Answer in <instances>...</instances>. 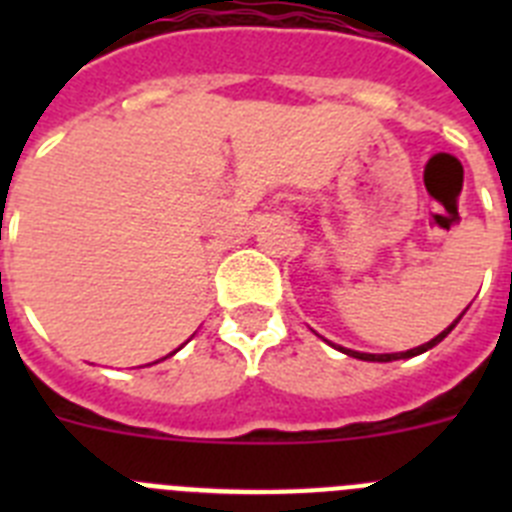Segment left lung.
Wrapping results in <instances>:
<instances>
[{"mask_svg":"<svg viewBox=\"0 0 512 512\" xmlns=\"http://www.w3.org/2000/svg\"><path fill=\"white\" fill-rule=\"evenodd\" d=\"M467 310H469V307H467ZM467 310H464V312H467ZM464 312H461V315H464ZM461 315L454 320V323L449 325V328L441 330V333H438L436 338H431V341L423 343V346H418V348H410V351H400V354H359V351H351V348H343V346H341V351H343V354L354 356V359H361V361H397V359H413V356H418V354H423V351H428V348L438 346V343H441L443 338L449 336L451 330L456 328V323H459V320H461Z\"/></svg>","mask_w":512,"mask_h":512,"instance_id":"8db88e82","label":"left lung"}]
</instances>
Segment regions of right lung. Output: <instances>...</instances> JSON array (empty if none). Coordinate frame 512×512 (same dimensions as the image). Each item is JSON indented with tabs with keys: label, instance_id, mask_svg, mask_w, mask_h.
<instances>
[{
	"label": "right lung",
	"instance_id": "1",
	"mask_svg": "<svg viewBox=\"0 0 512 512\" xmlns=\"http://www.w3.org/2000/svg\"><path fill=\"white\" fill-rule=\"evenodd\" d=\"M174 354H176V351H174ZM169 356H171V354H169Z\"/></svg>",
	"mask_w": 512,
	"mask_h": 512
}]
</instances>
